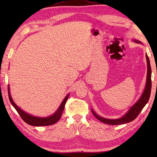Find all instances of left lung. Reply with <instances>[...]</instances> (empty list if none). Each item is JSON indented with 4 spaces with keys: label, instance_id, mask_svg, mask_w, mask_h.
Listing matches in <instances>:
<instances>
[{
    "label": "left lung",
    "instance_id": "obj_1",
    "mask_svg": "<svg viewBox=\"0 0 157 157\" xmlns=\"http://www.w3.org/2000/svg\"><path fill=\"white\" fill-rule=\"evenodd\" d=\"M134 42L138 44H142L141 42L138 40H134ZM146 59H147V79H146L145 87L143 91V94L140 96V99L129 109V110L124 114V115L121 118L118 119H107L103 117L98 116L97 113H95L94 110L91 109V111L94 115L95 116L98 120L108 124L111 125H118V124H125L129 122H132L136 119V117L139 116L140 111H142L143 107L147 104L149 99H150V94H151V88H152V81H151V75H152V70H151V66L150 60L147 55L146 54Z\"/></svg>",
    "mask_w": 157,
    "mask_h": 157
}]
</instances>
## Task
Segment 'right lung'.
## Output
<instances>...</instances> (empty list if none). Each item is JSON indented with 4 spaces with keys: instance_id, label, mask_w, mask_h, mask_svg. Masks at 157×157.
I'll use <instances>...</instances> for the list:
<instances>
[{
    "instance_id": "right-lung-1",
    "label": "right lung",
    "mask_w": 157,
    "mask_h": 157,
    "mask_svg": "<svg viewBox=\"0 0 157 157\" xmlns=\"http://www.w3.org/2000/svg\"><path fill=\"white\" fill-rule=\"evenodd\" d=\"M8 95H9V99L11 104L12 105L13 107L15 108V109L17 111V112L19 114L21 118L23 119V121L25 122L26 123L32 126H47V125H51L55 123H56L59 120L61 116L62 115V112L63 111V109L65 107V104L69 96V94H68L63 99L62 104L60 105L59 107L58 108V109L55 111V113H53L52 116L46 117V118H41V117H36L32 116L30 114L23 111L22 109L18 107V106L15 104L14 101H13L12 98L11 97L10 92V86H8Z\"/></svg>"
}]
</instances>
